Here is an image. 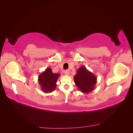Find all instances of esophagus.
Masks as SVG:
<instances>
[{
	"label": "esophagus",
	"instance_id": "esophagus-1",
	"mask_svg": "<svg viewBox=\"0 0 133 133\" xmlns=\"http://www.w3.org/2000/svg\"><path fill=\"white\" fill-rule=\"evenodd\" d=\"M69 73H70V71L69 70H65V71H64V74H65L66 75H69Z\"/></svg>",
	"mask_w": 133,
	"mask_h": 133
}]
</instances>
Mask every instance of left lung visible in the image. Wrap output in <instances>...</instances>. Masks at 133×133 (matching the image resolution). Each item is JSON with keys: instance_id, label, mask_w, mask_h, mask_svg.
I'll list each match as a JSON object with an SVG mask.
<instances>
[{"instance_id": "left-lung-1", "label": "left lung", "mask_w": 133, "mask_h": 133, "mask_svg": "<svg viewBox=\"0 0 133 133\" xmlns=\"http://www.w3.org/2000/svg\"><path fill=\"white\" fill-rule=\"evenodd\" d=\"M74 80L78 89L84 93H89L94 89L97 82L96 76L88 70L85 66L79 68L74 76Z\"/></svg>"}]
</instances>
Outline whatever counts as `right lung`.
Wrapping results in <instances>:
<instances>
[{"label": "right lung", "instance_id": "right-lung-1", "mask_svg": "<svg viewBox=\"0 0 133 133\" xmlns=\"http://www.w3.org/2000/svg\"><path fill=\"white\" fill-rule=\"evenodd\" d=\"M59 76L60 74L53 73L50 68H46L38 77V82L42 90L45 93L53 91L56 88V83Z\"/></svg>", "mask_w": 133, "mask_h": 133}]
</instances>
